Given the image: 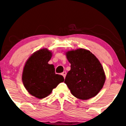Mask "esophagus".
Returning <instances> with one entry per match:
<instances>
[{
  "label": "esophagus",
  "mask_w": 126,
  "mask_h": 126,
  "mask_svg": "<svg viewBox=\"0 0 126 126\" xmlns=\"http://www.w3.org/2000/svg\"><path fill=\"white\" fill-rule=\"evenodd\" d=\"M62 75H63V76L64 77V78H65V77H66V72H63V73H62Z\"/></svg>",
  "instance_id": "esophagus-1"
}]
</instances>
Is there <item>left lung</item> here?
<instances>
[{"mask_svg":"<svg viewBox=\"0 0 126 126\" xmlns=\"http://www.w3.org/2000/svg\"><path fill=\"white\" fill-rule=\"evenodd\" d=\"M66 55L71 64L64 83L72 94L82 100L97 95L105 81L104 69L98 59L83 48L69 51Z\"/></svg>","mask_w":126,"mask_h":126,"instance_id":"obj_1","label":"left lung"}]
</instances>
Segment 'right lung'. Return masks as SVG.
<instances>
[{
  "instance_id": "right-lung-1",
  "label": "right lung",
  "mask_w": 126,
  "mask_h": 126,
  "mask_svg": "<svg viewBox=\"0 0 126 126\" xmlns=\"http://www.w3.org/2000/svg\"><path fill=\"white\" fill-rule=\"evenodd\" d=\"M51 52L43 48L35 52L26 62L22 73V82L30 94L42 99L64 81L62 75L56 74L53 64H48Z\"/></svg>"
}]
</instances>
